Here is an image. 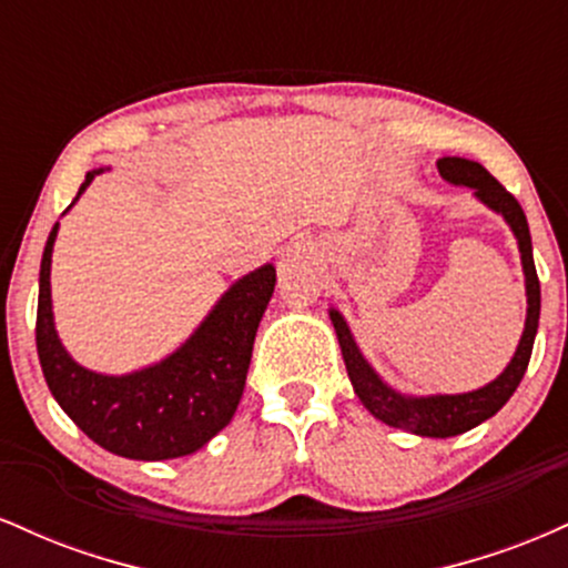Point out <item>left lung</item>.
<instances>
[{
  "mask_svg": "<svg viewBox=\"0 0 568 568\" xmlns=\"http://www.w3.org/2000/svg\"><path fill=\"white\" fill-rule=\"evenodd\" d=\"M438 171L448 184L470 186L475 197L507 221L515 240H518L520 264H524L526 275V304L529 306H526L524 336H520L518 349H515L507 368L501 371L497 379L488 382L486 387L473 389V393L427 397L403 395L389 387V384H384L382 376L368 366V361L363 357V352L357 349L355 338H352V331L347 321L342 317V312H328L331 323H334L336 328V338L338 347H342L349 382L352 387H355V395L361 397L363 406H366L376 419L384 422V425L406 429V433L422 435V438H452V435H462L467 433V429L478 427L480 422L491 419V416L510 400L515 389H518L520 379H524L526 368H529L534 336H537L539 325V280L537 270H534L531 234L524 207L518 205V200H515L513 194L507 192L484 165H480V162L465 158H443L438 160Z\"/></svg>",
  "mask_w": 568,
  "mask_h": 568,
  "instance_id": "1",
  "label": "left lung"
}]
</instances>
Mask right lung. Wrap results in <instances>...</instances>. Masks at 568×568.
I'll return each instance as SVG.
<instances>
[{
  "instance_id": "add662e5",
  "label": "right lung",
  "mask_w": 568,
  "mask_h": 568,
  "mask_svg": "<svg viewBox=\"0 0 568 568\" xmlns=\"http://www.w3.org/2000/svg\"><path fill=\"white\" fill-rule=\"evenodd\" d=\"M101 173L103 168H95L84 175L74 202ZM55 237L58 224L39 266L37 352L58 406L90 440L125 459L160 462L194 454L230 425L237 410L253 338L275 291V266H258L230 285L197 331L165 361L109 376L80 366L58 338L50 298Z\"/></svg>"
}]
</instances>
